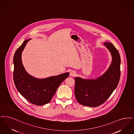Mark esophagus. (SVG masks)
Segmentation results:
<instances>
[{"instance_id":"esophagus-1","label":"esophagus","mask_w":134,"mask_h":134,"mask_svg":"<svg viewBox=\"0 0 134 134\" xmlns=\"http://www.w3.org/2000/svg\"><path fill=\"white\" fill-rule=\"evenodd\" d=\"M76 75V73L75 72V71H71L70 73V76L71 77H73V76H75V75Z\"/></svg>"}]
</instances>
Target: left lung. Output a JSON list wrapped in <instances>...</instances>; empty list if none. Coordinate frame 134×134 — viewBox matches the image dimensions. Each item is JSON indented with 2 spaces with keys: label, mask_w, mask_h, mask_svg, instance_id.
Here are the masks:
<instances>
[{
  "label": "left lung",
  "mask_w": 134,
  "mask_h": 134,
  "mask_svg": "<svg viewBox=\"0 0 134 134\" xmlns=\"http://www.w3.org/2000/svg\"><path fill=\"white\" fill-rule=\"evenodd\" d=\"M104 45L112 57V63L107 71L95 79L75 78V97L81 105L90 107L102 105L118 86L121 74L120 54L112 43L106 42Z\"/></svg>",
  "instance_id": "8db88e82"
}]
</instances>
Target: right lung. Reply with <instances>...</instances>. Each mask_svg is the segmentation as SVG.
Masks as SVG:
<instances>
[{
  "label": "right lung",
  "instance_id": "right-lung-1",
  "mask_svg": "<svg viewBox=\"0 0 134 134\" xmlns=\"http://www.w3.org/2000/svg\"><path fill=\"white\" fill-rule=\"evenodd\" d=\"M30 39L25 40L14 55L13 80L17 90L22 96L33 104L41 106L51 100L59 85L68 77L69 73L40 79L28 74L22 63L21 54Z\"/></svg>",
  "mask_w": 134,
  "mask_h": 134
}]
</instances>
